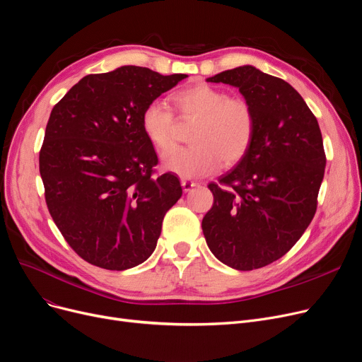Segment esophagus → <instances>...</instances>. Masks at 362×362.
<instances>
[{
	"label": "esophagus",
	"instance_id": "esophagus-1",
	"mask_svg": "<svg viewBox=\"0 0 362 362\" xmlns=\"http://www.w3.org/2000/svg\"><path fill=\"white\" fill-rule=\"evenodd\" d=\"M197 186V183L194 182V180H189V179H182V187H183V191L185 192H189L191 191L192 187H195Z\"/></svg>",
	"mask_w": 362,
	"mask_h": 362
}]
</instances>
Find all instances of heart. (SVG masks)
<instances>
[{
	"instance_id": "1",
	"label": "heart",
	"mask_w": 362,
	"mask_h": 362,
	"mask_svg": "<svg viewBox=\"0 0 362 362\" xmlns=\"http://www.w3.org/2000/svg\"><path fill=\"white\" fill-rule=\"evenodd\" d=\"M171 104L183 120L197 122L191 133L194 146L171 149L163 156V168L185 179L211 175L220 167L236 164L248 152L255 130L251 104L206 83H194L171 95ZM141 126L158 152L175 144V119L161 103L142 111Z\"/></svg>"
}]
</instances>
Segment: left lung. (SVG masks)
I'll use <instances>...</instances> for the list:
<instances>
[{
  "label": "left lung",
  "instance_id": "left-lung-1",
  "mask_svg": "<svg viewBox=\"0 0 362 362\" xmlns=\"http://www.w3.org/2000/svg\"><path fill=\"white\" fill-rule=\"evenodd\" d=\"M206 82L239 89L254 111L245 157L208 187L214 204L202 218L217 259L250 272L281 258L307 230L325 177L318 122L298 90L254 66L221 71Z\"/></svg>",
  "mask_w": 362,
  "mask_h": 362
}]
</instances>
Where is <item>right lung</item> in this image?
I'll list each match as a JSON object with an SVG mask.
<instances>
[{"instance_id": "1", "label": "right lung", "mask_w": 362, "mask_h": 362, "mask_svg": "<svg viewBox=\"0 0 362 362\" xmlns=\"http://www.w3.org/2000/svg\"><path fill=\"white\" fill-rule=\"evenodd\" d=\"M186 74L122 66L88 74L55 104L40 152L49 214L73 251L105 270H127L154 252L179 179L154 175L142 111Z\"/></svg>"}]
</instances>
